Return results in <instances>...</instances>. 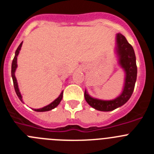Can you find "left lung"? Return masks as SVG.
Here are the masks:
<instances>
[{"mask_svg": "<svg viewBox=\"0 0 154 154\" xmlns=\"http://www.w3.org/2000/svg\"><path fill=\"white\" fill-rule=\"evenodd\" d=\"M116 40H117L118 47L117 51L119 55V64L124 69L126 74L124 89L123 93L119 97L110 101H103V100L93 99L89 96L85 91L84 96H85V101L92 108L99 111H105V112L112 111L124 105L131 97L135 87L137 75V66L136 63L134 50L123 35L118 34Z\"/></svg>", "mask_w": 154, "mask_h": 154, "instance_id": "8db88e82", "label": "left lung"}]
</instances>
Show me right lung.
I'll return each instance as SVG.
<instances>
[{"mask_svg": "<svg viewBox=\"0 0 154 154\" xmlns=\"http://www.w3.org/2000/svg\"><path fill=\"white\" fill-rule=\"evenodd\" d=\"M21 45H22V42H21V44L19 45V46L17 47V50L15 51V55H14V58L13 61H12V65H11V76H12V79H13V83H14V90H15L16 94H17V96H18L19 99L21 100V102L22 101V97L21 96V93L19 92L18 89V86H17V79L15 78V75H14V72L16 70V68H17V56L18 55L19 51L21 49ZM62 96H63V92H62V93L60 94V96H58V98H57L55 99V101L52 102L51 104L48 105L47 106H45L42 109H34L36 112H46V111H49V110L53 109L54 108L58 106L59 103H60L61 100L62 99Z\"/></svg>", "mask_w": 154, "mask_h": 154, "instance_id": "add662e5", "label": "right lung"}]
</instances>
